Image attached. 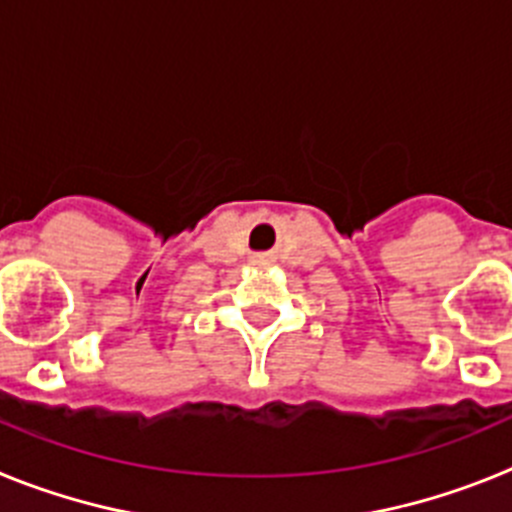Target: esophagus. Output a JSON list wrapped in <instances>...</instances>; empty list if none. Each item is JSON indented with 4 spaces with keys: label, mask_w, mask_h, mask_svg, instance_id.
<instances>
[{
    "label": "esophagus",
    "mask_w": 512,
    "mask_h": 512,
    "mask_svg": "<svg viewBox=\"0 0 512 512\" xmlns=\"http://www.w3.org/2000/svg\"><path fill=\"white\" fill-rule=\"evenodd\" d=\"M253 264H269V259H266V256H256V259H253Z\"/></svg>",
    "instance_id": "1"
}]
</instances>
